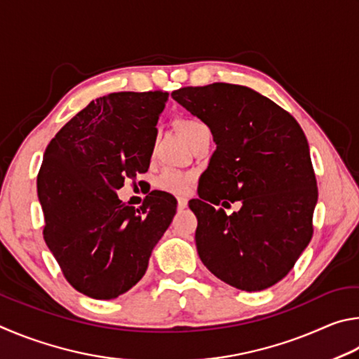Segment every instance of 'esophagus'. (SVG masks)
<instances>
[{"label":"esophagus","instance_id":"esophagus-1","mask_svg":"<svg viewBox=\"0 0 359 359\" xmlns=\"http://www.w3.org/2000/svg\"><path fill=\"white\" fill-rule=\"evenodd\" d=\"M187 206V200L186 198H178V210L183 211Z\"/></svg>","mask_w":359,"mask_h":359}]
</instances>
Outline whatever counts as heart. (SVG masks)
<instances>
[{
	"label": "heart",
	"mask_w": 359,
	"mask_h": 359,
	"mask_svg": "<svg viewBox=\"0 0 359 359\" xmlns=\"http://www.w3.org/2000/svg\"><path fill=\"white\" fill-rule=\"evenodd\" d=\"M175 124L186 142L191 140V137L196 134L197 129L205 126L203 123H200L197 119L192 118H180L176 119ZM156 186L163 192L175 194V196H184V194L191 191V176L168 168L163 170V172L157 176Z\"/></svg>",
	"instance_id": "b5f03b06"
}]
</instances>
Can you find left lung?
<instances>
[{
	"label": "left lung",
	"mask_w": 359,
	"mask_h": 359,
	"mask_svg": "<svg viewBox=\"0 0 359 359\" xmlns=\"http://www.w3.org/2000/svg\"><path fill=\"white\" fill-rule=\"evenodd\" d=\"M172 97L208 126L217 144L200 198L189 202L198 221L200 260L240 290L273 287L290 273L313 233L318 189L303 129L248 86H186ZM221 201H241L242 210L229 217L212 206Z\"/></svg>",
	"instance_id": "left-lung-1"
}]
</instances>
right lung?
<instances>
[{"label":"right lung","instance_id":"right-lung-1","mask_svg":"<svg viewBox=\"0 0 359 359\" xmlns=\"http://www.w3.org/2000/svg\"><path fill=\"white\" fill-rule=\"evenodd\" d=\"M168 93H111L62 126L43 153L37 197L43 240L75 290L118 298L147 273L151 252L176 212V200L153 191L140 208L116 191L148 172L157 119Z\"/></svg>","mask_w":359,"mask_h":359}]
</instances>
